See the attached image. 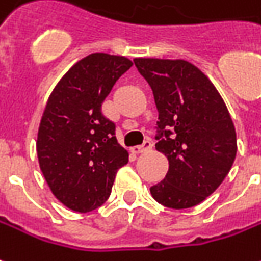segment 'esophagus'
<instances>
[{
  "mask_svg": "<svg viewBox=\"0 0 261 261\" xmlns=\"http://www.w3.org/2000/svg\"><path fill=\"white\" fill-rule=\"evenodd\" d=\"M152 148V143L149 140H145L141 145H137V147H133V152L136 154H141L144 151H148V149Z\"/></svg>",
  "mask_w": 261,
  "mask_h": 261,
  "instance_id": "1",
  "label": "esophagus"
}]
</instances>
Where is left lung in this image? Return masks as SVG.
Masks as SVG:
<instances>
[{
    "label": "left lung",
    "mask_w": 261,
    "mask_h": 261,
    "mask_svg": "<svg viewBox=\"0 0 261 261\" xmlns=\"http://www.w3.org/2000/svg\"><path fill=\"white\" fill-rule=\"evenodd\" d=\"M152 89L156 151L168 158L164 181L149 188L164 206L187 209L213 194L232 168L238 143L232 117L207 76L182 59L136 58Z\"/></svg>",
    "instance_id": "left-lung-1"
}]
</instances>
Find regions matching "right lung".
I'll use <instances>...</instances> for the list:
<instances>
[{
	"label": "right lung",
	"instance_id": "1",
	"mask_svg": "<svg viewBox=\"0 0 261 261\" xmlns=\"http://www.w3.org/2000/svg\"><path fill=\"white\" fill-rule=\"evenodd\" d=\"M133 62L92 54L74 63L55 86L42 116L36 152L52 194L74 212L101 206L112 194L128 152L116 138V124L101 113L114 83Z\"/></svg>",
	"mask_w": 261,
	"mask_h": 261
}]
</instances>
